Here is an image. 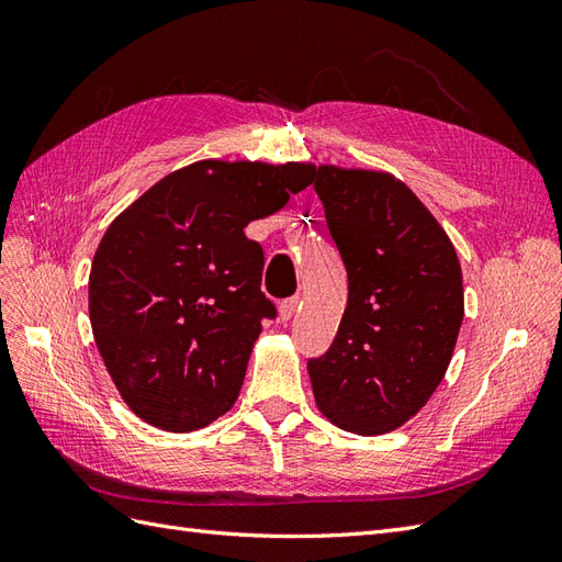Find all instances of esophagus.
I'll return each mask as SVG.
<instances>
[{"instance_id": "esophagus-1", "label": "esophagus", "mask_w": 562, "mask_h": 562, "mask_svg": "<svg viewBox=\"0 0 562 562\" xmlns=\"http://www.w3.org/2000/svg\"><path fill=\"white\" fill-rule=\"evenodd\" d=\"M297 307H300V297H288V300H283V302L279 304V321H281V323L291 321L293 314L297 312Z\"/></svg>"}]
</instances>
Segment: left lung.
Here are the masks:
<instances>
[{"instance_id": "8db88e82", "label": "left lung", "mask_w": 562, "mask_h": 562, "mask_svg": "<svg viewBox=\"0 0 562 562\" xmlns=\"http://www.w3.org/2000/svg\"><path fill=\"white\" fill-rule=\"evenodd\" d=\"M314 190L349 279L330 349L310 359L318 411L380 436L415 417L443 380L464 318L452 241L391 173L318 166Z\"/></svg>"}]
</instances>
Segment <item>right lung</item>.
Listing matches in <instances>:
<instances>
[{"label":"right lung","mask_w":562,"mask_h":562,"mask_svg":"<svg viewBox=\"0 0 562 562\" xmlns=\"http://www.w3.org/2000/svg\"><path fill=\"white\" fill-rule=\"evenodd\" d=\"M312 164L196 161L114 217L89 277L100 356L131 411L166 431L234 405L262 318L265 252L244 234L312 184Z\"/></svg>","instance_id":"add662e5"}]
</instances>
